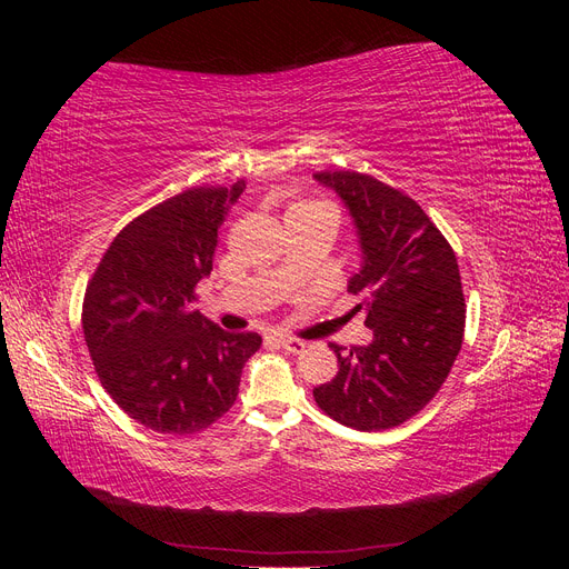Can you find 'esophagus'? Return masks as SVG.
I'll list each match as a JSON object with an SVG mask.
<instances>
[{"label":"esophagus","instance_id":"1","mask_svg":"<svg viewBox=\"0 0 569 569\" xmlns=\"http://www.w3.org/2000/svg\"><path fill=\"white\" fill-rule=\"evenodd\" d=\"M274 341H278L282 349H287V351H291V353H299V351H303V347H306V341H301V339H297V337H289V335H278V337H274Z\"/></svg>","mask_w":569,"mask_h":569}]
</instances>
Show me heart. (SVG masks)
Segmentation results:
<instances>
[{
  "label": "heart",
  "mask_w": 569,
  "mask_h": 569,
  "mask_svg": "<svg viewBox=\"0 0 569 569\" xmlns=\"http://www.w3.org/2000/svg\"><path fill=\"white\" fill-rule=\"evenodd\" d=\"M291 209H327V206L325 203H316V201H303V203L291 206Z\"/></svg>",
  "instance_id": "b5f03b06"
}]
</instances>
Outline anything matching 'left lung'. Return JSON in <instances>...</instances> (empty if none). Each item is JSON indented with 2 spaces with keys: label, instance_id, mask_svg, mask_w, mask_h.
I'll use <instances>...</instances> for the list:
<instances>
[{
  "label": "left lung",
  "instance_id": "left-lung-1",
  "mask_svg": "<svg viewBox=\"0 0 569 569\" xmlns=\"http://www.w3.org/2000/svg\"><path fill=\"white\" fill-rule=\"evenodd\" d=\"M335 189L353 220L360 268L349 291L372 330L368 347L343 353L339 372L313 389L337 422L377 432L420 412L449 377L462 347L465 299L451 244L408 194L353 170L313 176Z\"/></svg>",
  "mask_w": 569,
  "mask_h": 569
}]
</instances>
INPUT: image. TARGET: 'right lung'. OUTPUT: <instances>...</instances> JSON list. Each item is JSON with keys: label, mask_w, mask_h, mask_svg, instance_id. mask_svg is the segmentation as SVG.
Here are the masks:
<instances>
[{"label": "right lung", "mask_w": 569, "mask_h": 569, "mask_svg": "<svg viewBox=\"0 0 569 569\" xmlns=\"http://www.w3.org/2000/svg\"><path fill=\"white\" fill-rule=\"evenodd\" d=\"M247 189L192 187L116 234L84 291L82 332L99 382L132 420L194 435L232 408L256 332H226L194 311L218 228Z\"/></svg>", "instance_id": "right-lung-1"}]
</instances>
